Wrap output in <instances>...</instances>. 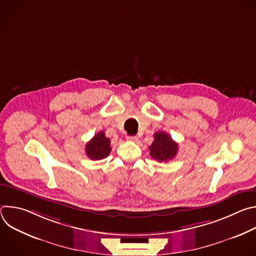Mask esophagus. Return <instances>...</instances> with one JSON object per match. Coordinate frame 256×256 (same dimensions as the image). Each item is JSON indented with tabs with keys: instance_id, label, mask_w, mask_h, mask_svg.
Segmentation results:
<instances>
[{
	"instance_id": "esophagus-1",
	"label": "esophagus",
	"mask_w": 256,
	"mask_h": 256,
	"mask_svg": "<svg viewBox=\"0 0 256 256\" xmlns=\"http://www.w3.org/2000/svg\"><path fill=\"white\" fill-rule=\"evenodd\" d=\"M128 140H132V142H136L138 140V136H128Z\"/></svg>"
}]
</instances>
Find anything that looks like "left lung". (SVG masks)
Masks as SVG:
<instances>
[{"label":"left lung","mask_w":256,"mask_h":256,"mask_svg":"<svg viewBox=\"0 0 256 256\" xmlns=\"http://www.w3.org/2000/svg\"><path fill=\"white\" fill-rule=\"evenodd\" d=\"M151 157L158 162H168L173 159L178 151V144L165 132H157L154 142L149 147Z\"/></svg>","instance_id":"1"}]
</instances>
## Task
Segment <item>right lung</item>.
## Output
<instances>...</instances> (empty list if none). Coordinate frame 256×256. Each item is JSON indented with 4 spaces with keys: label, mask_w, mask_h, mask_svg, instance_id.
Returning a JSON list of instances; mask_svg holds the SVG:
<instances>
[{
    "label": "right lung",
    "mask_w": 256,
    "mask_h": 256,
    "mask_svg": "<svg viewBox=\"0 0 256 256\" xmlns=\"http://www.w3.org/2000/svg\"><path fill=\"white\" fill-rule=\"evenodd\" d=\"M110 151V140L105 136L104 132H99L86 144V155L92 160L104 159Z\"/></svg>",
    "instance_id": "right-lung-1"
}]
</instances>
